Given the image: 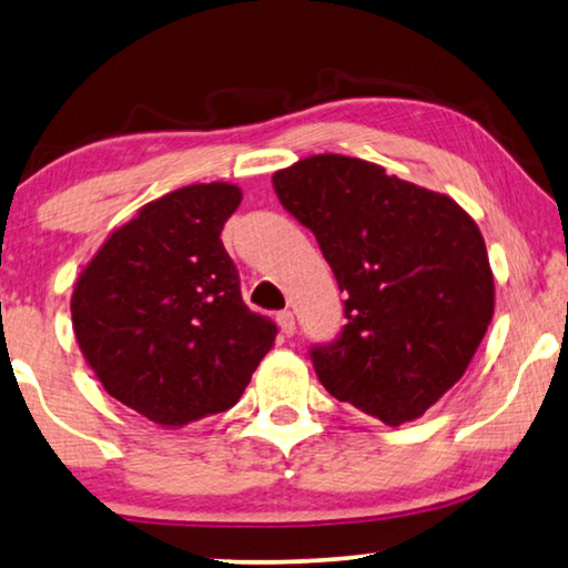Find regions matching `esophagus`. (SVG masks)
<instances>
[{
	"label": "esophagus",
	"instance_id": "1",
	"mask_svg": "<svg viewBox=\"0 0 568 568\" xmlns=\"http://www.w3.org/2000/svg\"><path fill=\"white\" fill-rule=\"evenodd\" d=\"M277 326H281V332H283L285 336H293V334H295V318H293V313H291V311H281V313H277Z\"/></svg>",
	"mask_w": 568,
	"mask_h": 568
}]
</instances>
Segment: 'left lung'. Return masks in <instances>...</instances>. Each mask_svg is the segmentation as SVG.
<instances>
[{"label": "left lung", "instance_id": "8db88e82", "mask_svg": "<svg viewBox=\"0 0 568 568\" xmlns=\"http://www.w3.org/2000/svg\"><path fill=\"white\" fill-rule=\"evenodd\" d=\"M273 185L346 293L342 334L311 346L321 385L387 426L423 416L464 375L493 321L479 226L454 199L359 158L298 160Z\"/></svg>", "mask_w": 568, "mask_h": 568}]
</instances>
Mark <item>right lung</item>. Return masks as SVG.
I'll return each instance as SVG.
<instances>
[{"label": "right lung", "instance_id": "1", "mask_svg": "<svg viewBox=\"0 0 568 568\" xmlns=\"http://www.w3.org/2000/svg\"><path fill=\"white\" fill-rule=\"evenodd\" d=\"M242 191L196 183L148 203L101 244L71 298L73 332L104 390L175 428L240 400L277 326L242 301L219 236Z\"/></svg>", "mask_w": 568, "mask_h": 568}]
</instances>
